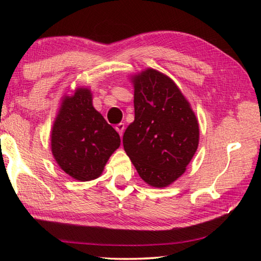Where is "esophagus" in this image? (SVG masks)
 <instances>
[{"instance_id":"34e87169","label":"esophagus","mask_w":261,"mask_h":261,"mask_svg":"<svg viewBox=\"0 0 261 261\" xmlns=\"http://www.w3.org/2000/svg\"><path fill=\"white\" fill-rule=\"evenodd\" d=\"M115 129H116V131H117L118 134H120V136L122 137V135H123V131H124V129H125L124 123H120V124H117L116 126H115Z\"/></svg>"}]
</instances>
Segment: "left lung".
<instances>
[{"mask_svg": "<svg viewBox=\"0 0 261 261\" xmlns=\"http://www.w3.org/2000/svg\"><path fill=\"white\" fill-rule=\"evenodd\" d=\"M135 121L123 146L138 174L154 188H165L184 174L199 144V124L177 85L147 69L131 78Z\"/></svg>", "mask_w": 261, "mask_h": 261, "instance_id": "left-lung-1", "label": "left lung"}]
</instances>
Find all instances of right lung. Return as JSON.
Returning a JSON list of instances; mask_svg holds the SVG:
<instances>
[{"label": "right lung", "instance_id": "right-lung-1", "mask_svg": "<svg viewBox=\"0 0 261 261\" xmlns=\"http://www.w3.org/2000/svg\"><path fill=\"white\" fill-rule=\"evenodd\" d=\"M120 144V135L94 109L88 88L64 96L51 129V153L64 173L81 182L98 178Z\"/></svg>", "mask_w": 261, "mask_h": 261}]
</instances>
